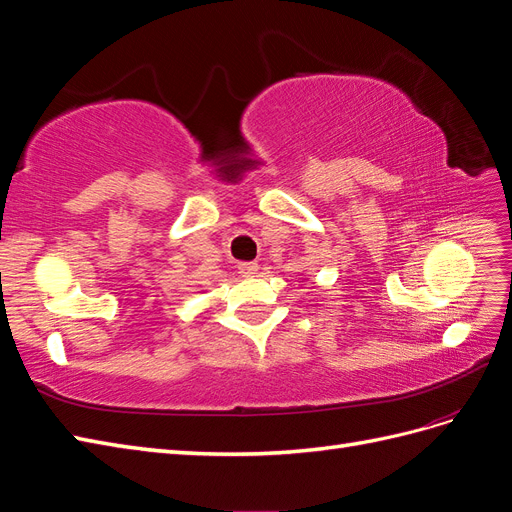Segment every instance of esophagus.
<instances>
[{
  "label": "esophagus",
  "mask_w": 512,
  "mask_h": 512,
  "mask_svg": "<svg viewBox=\"0 0 512 512\" xmlns=\"http://www.w3.org/2000/svg\"><path fill=\"white\" fill-rule=\"evenodd\" d=\"M237 269H239V273H241V275L250 277V275H254V273L258 271V262H239Z\"/></svg>",
  "instance_id": "1"
}]
</instances>
